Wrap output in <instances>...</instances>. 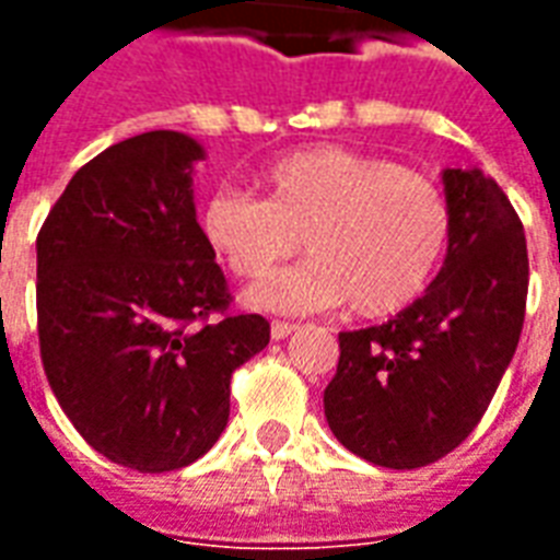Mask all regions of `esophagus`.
I'll list each match as a JSON object with an SVG mask.
<instances>
[{
	"label": "esophagus",
	"instance_id": "esophagus-1",
	"mask_svg": "<svg viewBox=\"0 0 560 560\" xmlns=\"http://www.w3.org/2000/svg\"><path fill=\"white\" fill-rule=\"evenodd\" d=\"M293 329H296V324H288V320H272V327H269V336L279 341V339H288Z\"/></svg>",
	"mask_w": 560,
	"mask_h": 560
}]
</instances>
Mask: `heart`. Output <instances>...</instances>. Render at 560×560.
Returning <instances> with one entry per match:
<instances>
[{"label":"heart","mask_w":560,"mask_h":560,"mask_svg":"<svg viewBox=\"0 0 560 560\" xmlns=\"http://www.w3.org/2000/svg\"><path fill=\"white\" fill-rule=\"evenodd\" d=\"M264 200L219 191L203 203L200 231L240 279H260L312 252L252 291L272 312H320L351 300L363 317H387L420 296L450 243V203L422 173L345 147H308L260 171Z\"/></svg>","instance_id":"b5f03b06"}]
</instances>
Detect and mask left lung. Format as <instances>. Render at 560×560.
<instances>
[{
    "mask_svg": "<svg viewBox=\"0 0 560 560\" xmlns=\"http://www.w3.org/2000/svg\"><path fill=\"white\" fill-rule=\"evenodd\" d=\"M450 243L429 291L381 327L339 332L324 389L332 434L372 465L413 470L453 453L516 353L528 248L516 209L477 167L444 171Z\"/></svg>",
    "mask_w": 560,
    "mask_h": 560,
    "instance_id": "8db88e82",
    "label": "left lung"
}]
</instances>
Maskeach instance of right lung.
I'll return each instance as SVG.
<instances>
[{"label": "right lung", "instance_id": "1", "mask_svg": "<svg viewBox=\"0 0 560 560\" xmlns=\"http://www.w3.org/2000/svg\"><path fill=\"white\" fill-rule=\"evenodd\" d=\"M203 147L147 131L83 164L38 231L44 375L83 441L122 468L164 474L219 441L231 375L269 345L231 312L197 224Z\"/></svg>", "mask_w": 560, "mask_h": 560}]
</instances>
